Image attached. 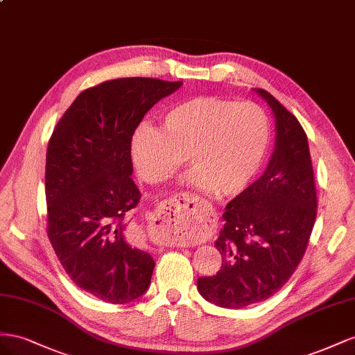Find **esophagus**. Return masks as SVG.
<instances>
[{"mask_svg": "<svg viewBox=\"0 0 355 355\" xmlns=\"http://www.w3.org/2000/svg\"><path fill=\"white\" fill-rule=\"evenodd\" d=\"M199 208L196 202L191 199L189 195H175L165 200L164 204L153 212L151 216V229L155 234L168 236L171 234H175L177 229L184 225L198 220Z\"/></svg>", "mask_w": 355, "mask_h": 355, "instance_id": "1", "label": "esophagus"}]
</instances>
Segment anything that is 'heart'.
Here are the masks:
<instances>
[{
  "label": "heart",
  "mask_w": 355,
  "mask_h": 355,
  "mask_svg": "<svg viewBox=\"0 0 355 355\" xmlns=\"http://www.w3.org/2000/svg\"><path fill=\"white\" fill-rule=\"evenodd\" d=\"M164 130L141 123L130 141L139 177L164 183L189 159V183L217 196H235L254 178L268 151L270 123L252 103L195 96L169 107Z\"/></svg>",
  "instance_id": "obj_1"
}]
</instances>
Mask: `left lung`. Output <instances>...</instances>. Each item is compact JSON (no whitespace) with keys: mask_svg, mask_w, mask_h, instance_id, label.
Masks as SVG:
<instances>
[{"mask_svg":"<svg viewBox=\"0 0 355 355\" xmlns=\"http://www.w3.org/2000/svg\"><path fill=\"white\" fill-rule=\"evenodd\" d=\"M275 117V147L263 175L232 199L216 248L217 275L198 279L200 296L239 309L269 299L286 284L306 251L317 217V191L305 130L263 89Z\"/></svg>","mask_w":355,"mask_h":355,"instance_id":"8db88e82","label":"left lung"}]
</instances>
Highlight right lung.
Wrapping results in <instances>:
<instances>
[{
    "label": "right lung",
    "mask_w": 355,
    "mask_h": 355,
    "mask_svg": "<svg viewBox=\"0 0 355 355\" xmlns=\"http://www.w3.org/2000/svg\"><path fill=\"white\" fill-rule=\"evenodd\" d=\"M181 85L128 77L89 87L49 141V239L74 284L104 302H132L150 286L156 263L134 244L138 227L125 221L141 198L130 141L147 111Z\"/></svg>",
    "instance_id": "obj_1"
}]
</instances>
